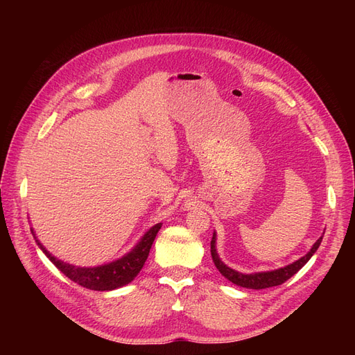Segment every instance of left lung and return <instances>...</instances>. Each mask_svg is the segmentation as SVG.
<instances>
[{
    "instance_id": "1",
    "label": "left lung",
    "mask_w": 355,
    "mask_h": 355,
    "mask_svg": "<svg viewBox=\"0 0 355 355\" xmlns=\"http://www.w3.org/2000/svg\"><path fill=\"white\" fill-rule=\"evenodd\" d=\"M321 240H323V237H320L314 245L311 247V250L300 257V259H297L296 262L290 263V265H286L284 268H278V270H274V271H266V272H256V274H241L239 271L232 270V268L225 265L220 257L216 252V234L213 232V239L210 241V252H211V259L214 262V265H216V268L219 270V272L225 277L228 278V280L234 284H237L240 287H245V288H254V290H259V288H268V287H274V286H280L283 284L284 282H287L290 277H293L300 268H302L311 257H313V254L317 252V249L321 244Z\"/></svg>"
}]
</instances>
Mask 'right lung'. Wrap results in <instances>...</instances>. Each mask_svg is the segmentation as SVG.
I'll return each mask as SVG.
<instances>
[{"instance_id": "add662e5", "label": "right lung", "mask_w": 355, "mask_h": 355, "mask_svg": "<svg viewBox=\"0 0 355 355\" xmlns=\"http://www.w3.org/2000/svg\"><path fill=\"white\" fill-rule=\"evenodd\" d=\"M159 228L161 223L154 225V227L141 239V241H139L125 256H123L121 259L94 268H80L69 265L67 262H62L46 250V247L37 240L35 235L34 239L40 245V249L44 252V254L53 263L56 265L58 270H60L68 278H71L72 282L85 288L101 290V292H103V290H114L118 287H123L135 280V277L141 272L148 259L149 250H151V245L157 237ZM32 234H34V231H32Z\"/></svg>"}]
</instances>
